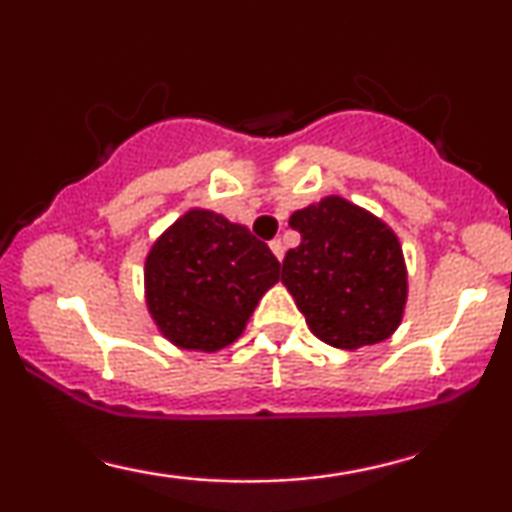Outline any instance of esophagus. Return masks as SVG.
Returning a JSON list of instances; mask_svg holds the SVG:
<instances>
[{
    "label": "esophagus",
    "instance_id": "34e87169",
    "mask_svg": "<svg viewBox=\"0 0 512 512\" xmlns=\"http://www.w3.org/2000/svg\"><path fill=\"white\" fill-rule=\"evenodd\" d=\"M269 248H272V252L276 255V260H284V252H286V248H284V243H281V238H276V240H272V243H269Z\"/></svg>",
    "mask_w": 512,
    "mask_h": 512
}]
</instances>
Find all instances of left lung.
Returning a JSON list of instances; mask_svg holds the SVG:
<instances>
[{"instance_id": "left-lung-1", "label": "left lung", "mask_w": 512, "mask_h": 512, "mask_svg": "<svg viewBox=\"0 0 512 512\" xmlns=\"http://www.w3.org/2000/svg\"><path fill=\"white\" fill-rule=\"evenodd\" d=\"M289 226L301 233V245L286 252L281 284L310 332L346 351L390 337L407 303V267L395 231L337 195L293 211Z\"/></svg>"}]
</instances>
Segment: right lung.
Here are the masks:
<instances>
[{
	"label": "right lung",
	"instance_id": "add662e5",
	"mask_svg": "<svg viewBox=\"0 0 512 512\" xmlns=\"http://www.w3.org/2000/svg\"><path fill=\"white\" fill-rule=\"evenodd\" d=\"M279 269L248 228L216 211L190 209L146 255V308L168 342L219 351L243 334Z\"/></svg>",
	"mask_w": 512,
	"mask_h": 512
}]
</instances>
